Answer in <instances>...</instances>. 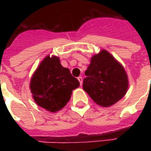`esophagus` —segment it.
<instances>
[{"mask_svg":"<svg viewBox=\"0 0 151 151\" xmlns=\"http://www.w3.org/2000/svg\"><path fill=\"white\" fill-rule=\"evenodd\" d=\"M78 81H79V82H80L81 86V85H82V82H83V78H82V77H78Z\"/></svg>","mask_w":151,"mask_h":151,"instance_id":"1","label":"esophagus"}]
</instances>
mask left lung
I'll use <instances>...</instances> for the list:
<instances>
[{
  "label": "left lung",
  "instance_id": "8db88e82",
  "mask_svg": "<svg viewBox=\"0 0 151 151\" xmlns=\"http://www.w3.org/2000/svg\"><path fill=\"white\" fill-rule=\"evenodd\" d=\"M83 89L97 105L109 107L122 99L129 88V78L124 66L106 50L91 59L85 72Z\"/></svg>",
  "mask_w": 151,
  "mask_h": 151
}]
</instances>
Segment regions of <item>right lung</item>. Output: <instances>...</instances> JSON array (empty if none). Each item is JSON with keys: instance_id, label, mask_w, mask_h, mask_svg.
<instances>
[{"instance_id": "obj_1", "label": "right lung", "mask_w": 151, "mask_h": 151, "mask_svg": "<svg viewBox=\"0 0 151 151\" xmlns=\"http://www.w3.org/2000/svg\"><path fill=\"white\" fill-rule=\"evenodd\" d=\"M80 83L70 70L60 63L58 56L49 55L39 64L31 77L29 89L35 103L49 112L62 110Z\"/></svg>"}]
</instances>
